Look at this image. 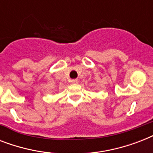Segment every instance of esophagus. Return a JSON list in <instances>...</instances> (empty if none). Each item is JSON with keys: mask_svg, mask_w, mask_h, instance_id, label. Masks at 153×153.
Masks as SVG:
<instances>
[{"mask_svg": "<svg viewBox=\"0 0 153 153\" xmlns=\"http://www.w3.org/2000/svg\"><path fill=\"white\" fill-rule=\"evenodd\" d=\"M71 82V83L76 84V83H78V82H79V80H78V79H72Z\"/></svg>", "mask_w": 153, "mask_h": 153, "instance_id": "obj_1", "label": "esophagus"}]
</instances>
